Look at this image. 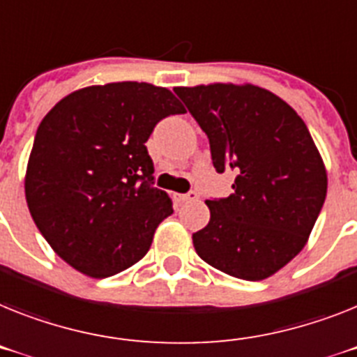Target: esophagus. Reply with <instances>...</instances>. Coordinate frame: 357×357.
<instances>
[{
    "label": "esophagus",
    "instance_id": "1",
    "mask_svg": "<svg viewBox=\"0 0 357 357\" xmlns=\"http://www.w3.org/2000/svg\"><path fill=\"white\" fill-rule=\"evenodd\" d=\"M176 199H178V202H181V203L194 202V199H197V192L190 190L188 194H176Z\"/></svg>",
    "mask_w": 357,
    "mask_h": 357
}]
</instances>
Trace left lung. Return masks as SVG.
Masks as SVG:
<instances>
[{
  "instance_id": "8db88e82",
  "label": "left lung",
  "mask_w": 357,
  "mask_h": 357,
  "mask_svg": "<svg viewBox=\"0 0 357 357\" xmlns=\"http://www.w3.org/2000/svg\"><path fill=\"white\" fill-rule=\"evenodd\" d=\"M234 192L206 199L211 221L192 234L197 256L239 280L259 281L307 245L326 196V170L305 121L256 85L176 86Z\"/></svg>"
}]
</instances>
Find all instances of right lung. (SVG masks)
Listing matches in <instances>:
<instances>
[{
	"mask_svg": "<svg viewBox=\"0 0 357 357\" xmlns=\"http://www.w3.org/2000/svg\"><path fill=\"white\" fill-rule=\"evenodd\" d=\"M185 114L169 89L121 82L65 96L38 127L25 197L47 243L82 274L109 278L149 252L172 214L152 187L146 139L163 118Z\"/></svg>",
	"mask_w": 357,
	"mask_h": 357,
	"instance_id": "1",
	"label": "right lung"
}]
</instances>
